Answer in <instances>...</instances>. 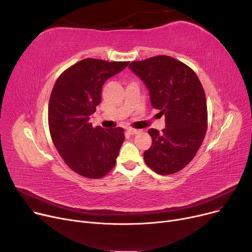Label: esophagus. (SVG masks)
I'll return each instance as SVG.
<instances>
[{
	"label": "esophagus",
	"instance_id": "obj_1",
	"mask_svg": "<svg viewBox=\"0 0 252 252\" xmlns=\"http://www.w3.org/2000/svg\"><path fill=\"white\" fill-rule=\"evenodd\" d=\"M126 130H127V133L129 135H136V134L139 133V129H136V128H133V127H128Z\"/></svg>",
	"mask_w": 252,
	"mask_h": 252
}]
</instances>
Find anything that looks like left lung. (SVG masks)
<instances>
[{"label": "left lung", "instance_id": "8db88e82", "mask_svg": "<svg viewBox=\"0 0 252 252\" xmlns=\"http://www.w3.org/2000/svg\"><path fill=\"white\" fill-rule=\"evenodd\" d=\"M129 68L146 85L154 108L165 116L161 133L148 130L152 146L144 160L158 175H173L199 150L207 129V105L197 74L185 63L165 55L130 62Z\"/></svg>", "mask_w": 252, "mask_h": 252}]
</instances>
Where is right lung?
<instances>
[{"label":"right lung","instance_id":"1","mask_svg":"<svg viewBox=\"0 0 252 252\" xmlns=\"http://www.w3.org/2000/svg\"><path fill=\"white\" fill-rule=\"evenodd\" d=\"M128 63L87 58L64 70L53 87L48 110L50 135L64 162L79 176L101 179L116 163L125 129L93 127L89 118L101 102L103 84Z\"/></svg>","mask_w":252,"mask_h":252}]
</instances>
